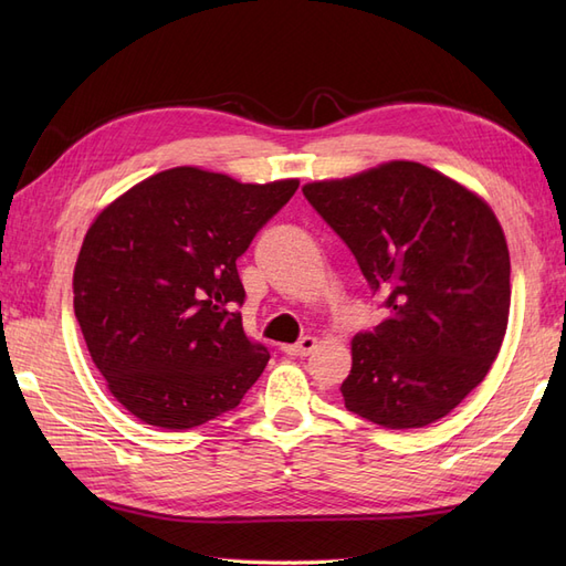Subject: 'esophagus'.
I'll return each mask as SVG.
<instances>
[{
  "label": "esophagus",
  "mask_w": 566,
  "mask_h": 566,
  "mask_svg": "<svg viewBox=\"0 0 566 566\" xmlns=\"http://www.w3.org/2000/svg\"><path fill=\"white\" fill-rule=\"evenodd\" d=\"M287 356H306V354H312L314 349H316V337H302L300 342H295V345H283L281 347Z\"/></svg>",
  "instance_id": "obj_1"
}]
</instances>
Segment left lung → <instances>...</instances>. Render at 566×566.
<instances>
[{
	"instance_id": "left-lung-1",
	"label": "left lung",
	"mask_w": 566,
	"mask_h": 566,
	"mask_svg": "<svg viewBox=\"0 0 566 566\" xmlns=\"http://www.w3.org/2000/svg\"><path fill=\"white\" fill-rule=\"evenodd\" d=\"M304 198L356 256L387 318L352 339L339 391L352 413L413 430L486 378L510 314V252L499 219L465 186L394 160Z\"/></svg>"
}]
</instances>
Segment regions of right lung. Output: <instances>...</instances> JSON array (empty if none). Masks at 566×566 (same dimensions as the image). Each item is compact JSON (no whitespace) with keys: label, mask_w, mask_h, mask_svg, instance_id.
<instances>
[{"label":"right lung","mask_w":566,"mask_h":566,"mask_svg":"<svg viewBox=\"0 0 566 566\" xmlns=\"http://www.w3.org/2000/svg\"><path fill=\"white\" fill-rule=\"evenodd\" d=\"M297 186L175 167L94 219L75 264V316L132 416L191 430L235 408L260 378L269 349L243 331L235 260Z\"/></svg>","instance_id":"right-lung-1"}]
</instances>
